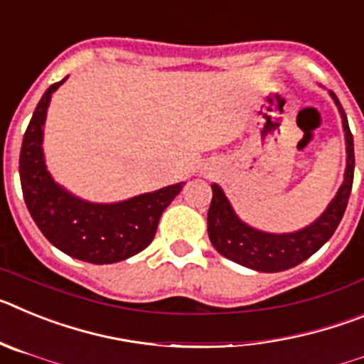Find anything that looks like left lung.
I'll return each mask as SVG.
<instances>
[{
  "label": "left lung",
  "instance_id": "left-lung-1",
  "mask_svg": "<svg viewBox=\"0 0 364 364\" xmlns=\"http://www.w3.org/2000/svg\"><path fill=\"white\" fill-rule=\"evenodd\" d=\"M330 95L339 107L346 134L345 182L337 191L332 204L328 205L326 211L311 226L304 228V230L284 235L264 233V231H257L240 222L239 217L231 210L224 191L217 184H213L211 186L213 198H211L210 211H208V233H210L211 244L222 257H226L240 266H246V268L257 269V272H284L314 255L337 230L341 218L345 215L346 205H348L350 193H352L355 156H353V136L350 133L345 109L341 107L339 100L332 91Z\"/></svg>",
  "mask_w": 364,
  "mask_h": 364
}]
</instances>
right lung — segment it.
Here are the masks:
<instances>
[{"mask_svg":"<svg viewBox=\"0 0 364 364\" xmlns=\"http://www.w3.org/2000/svg\"><path fill=\"white\" fill-rule=\"evenodd\" d=\"M63 82L45 91L23 134L19 180L25 204L47 240L67 255L92 264L129 259L149 246L164 210L184 182L118 204H89L54 184L43 162L41 138L50 96Z\"/></svg>","mask_w":364,"mask_h":364,"instance_id":"add662e5","label":"right lung"}]
</instances>
